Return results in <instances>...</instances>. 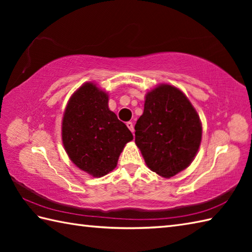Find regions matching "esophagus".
<instances>
[{
    "label": "esophagus",
    "instance_id": "esophagus-1",
    "mask_svg": "<svg viewBox=\"0 0 252 252\" xmlns=\"http://www.w3.org/2000/svg\"><path fill=\"white\" fill-rule=\"evenodd\" d=\"M126 126L129 127V130H130L132 133H134V126H133V123H132L131 121L126 122Z\"/></svg>",
    "mask_w": 252,
    "mask_h": 252
}]
</instances>
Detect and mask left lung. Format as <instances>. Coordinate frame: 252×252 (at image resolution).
<instances>
[{"instance_id":"obj_1","label":"left lung","mask_w":252,"mask_h":252,"mask_svg":"<svg viewBox=\"0 0 252 252\" xmlns=\"http://www.w3.org/2000/svg\"><path fill=\"white\" fill-rule=\"evenodd\" d=\"M201 123L179 89L161 84L146 94L135 125V144L147 167L171 178L191 163L201 142Z\"/></svg>"}]
</instances>
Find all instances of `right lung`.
Wrapping results in <instances>:
<instances>
[{"instance_id":"add662e5","label":"right lung","mask_w":252,"mask_h":252,"mask_svg":"<svg viewBox=\"0 0 252 252\" xmlns=\"http://www.w3.org/2000/svg\"><path fill=\"white\" fill-rule=\"evenodd\" d=\"M62 137L71 161L100 178L117 165L131 131L108 108V95L94 83H85L69 99L63 118Z\"/></svg>"}]
</instances>
